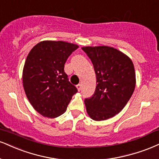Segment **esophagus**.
<instances>
[{
    "instance_id": "34e87169",
    "label": "esophagus",
    "mask_w": 159,
    "mask_h": 159,
    "mask_svg": "<svg viewBox=\"0 0 159 159\" xmlns=\"http://www.w3.org/2000/svg\"><path fill=\"white\" fill-rule=\"evenodd\" d=\"M76 88H77L78 91H80V90H81V84H79L76 85Z\"/></svg>"
}]
</instances>
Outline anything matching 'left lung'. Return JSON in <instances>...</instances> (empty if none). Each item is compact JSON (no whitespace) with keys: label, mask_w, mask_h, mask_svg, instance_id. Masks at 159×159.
<instances>
[{"label":"left lung","mask_w":159,"mask_h":159,"mask_svg":"<svg viewBox=\"0 0 159 159\" xmlns=\"http://www.w3.org/2000/svg\"><path fill=\"white\" fill-rule=\"evenodd\" d=\"M93 63L97 86L94 95L84 100L89 116L104 121L119 113L135 87L133 61L122 52L107 46L81 48Z\"/></svg>","instance_id":"1"}]
</instances>
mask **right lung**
<instances>
[{
	"label": "right lung",
	"mask_w": 159,
	"mask_h": 159,
	"mask_svg": "<svg viewBox=\"0 0 159 159\" xmlns=\"http://www.w3.org/2000/svg\"><path fill=\"white\" fill-rule=\"evenodd\" d=\"M78 46L65 41H43L30 50L23 70V86L38 113L56 118L66 110L77 88L68 80L64 64Z\"/></svg>",
	"instance_id": "add662e5"
}]
</instances>
